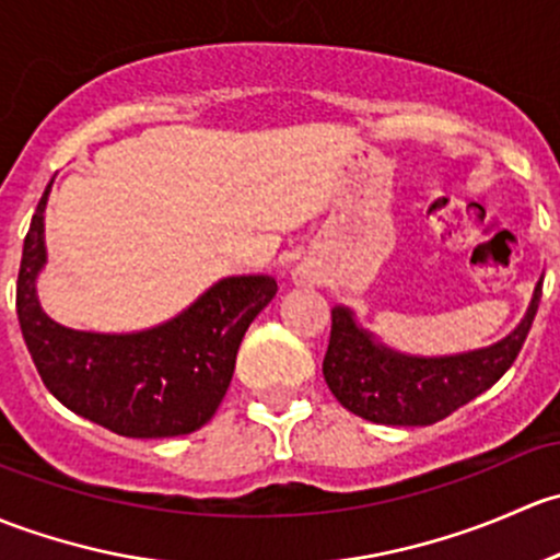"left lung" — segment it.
<instances>
[{
    "label": "left lung",
    "mask_w": 560,
    "mask_h": 560,
    "mask_svg": "<svg viewBox=\"0 0 560 560\" xmlns=\"http://www.w3.org/2000/svg\"><path fill=\"white\" fill-rule=\"evenodd\" d=\"M541 299V280L521 326L501 342L451 359H412L374 342L345 307L331 310L323 377L345 409L383 425H431L488 390L515 364Z\"/></svg>",
    "instance_id": "1"
}]
</instances>
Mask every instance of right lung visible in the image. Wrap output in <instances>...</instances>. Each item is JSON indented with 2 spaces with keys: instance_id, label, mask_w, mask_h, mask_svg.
<instances>
[{
  "instance_id": "1",
  "label": "right lung",
  "mask_w": 560,
  "mask_h": 560,
  "mask_svg": "<svg viewBox=\"0 0 560 560\" xmlns=\"http://www.w3.org/2000/svg\"><path fill=\"white\" fill-rule=\"evenodd\" d=\"M32 215L15 288L23 342L45 388L83 418L131 440L180 436L215 415L234 374L242 337L272 302L278 282L264 275L226 278L186 313L140 334H91L43 313L34 280L45 264L43 212Z\"/></svg>"
}]
</instances>
